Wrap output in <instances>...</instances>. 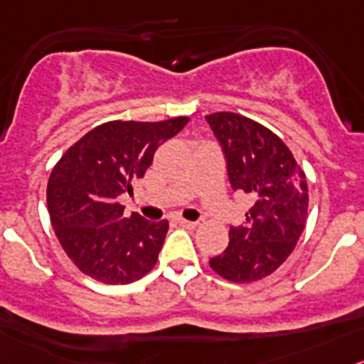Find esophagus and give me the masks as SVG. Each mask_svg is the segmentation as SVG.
Wrapping results in <instances>:
<instances>
[{
	"label": "esophagus",
	"mask_w": 364,
	"mask_h": 364,
	"mask_svg": "<svg viewBox=\"0 0 364 364\" xmlns=\"http://www.w3.org/2000/svg\"><path fill=\"white\" fill-rule=\"evenodd\" d=\"M178 225L183 228H196L198 221H188V219H178Z\"/></svg>",
	"instance_id": "esophagus-1"
}]
</instances>
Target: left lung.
<instances>
[{
  "mask_svg": "<svg viewBox=\"0 0 364 364\" xmlns=\"http://www.w3.org/2000/svg\"><path fill=\"white\" fill-rule=\"evenodd\" d=\"M218 137L230 185L252 206L247 223L230 227V243L210 268L232 283H252L277 270L306 225L309 185L292 152L270 129L234 112L206 116Z\"/></svg>",
  "mask_w": 364,
  "mask_h": 364,
  "instance_id": "1",
  "label": "left lung"
}]
</instances>
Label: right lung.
Segmentation results:
<instances>
[{
  "instance_id": "1",
  "label": "right lung",
  "mask_w": 364,
  "mask_h": 364,
  "mask_svg": "<svg viewBox=\"0 0 364 364\" xmlns=\"http://www.w3.org/2000/svg\"><path fill=\"white\" fill-rule=\"evenodd\" d=\"M188 117L166 121H109L85 134L52 168L47 206L55 237L85 276L129 284L154 268L168 221L125 218L119 196L152 165L154 152Z\"/></svg>"
}]
</instances>
